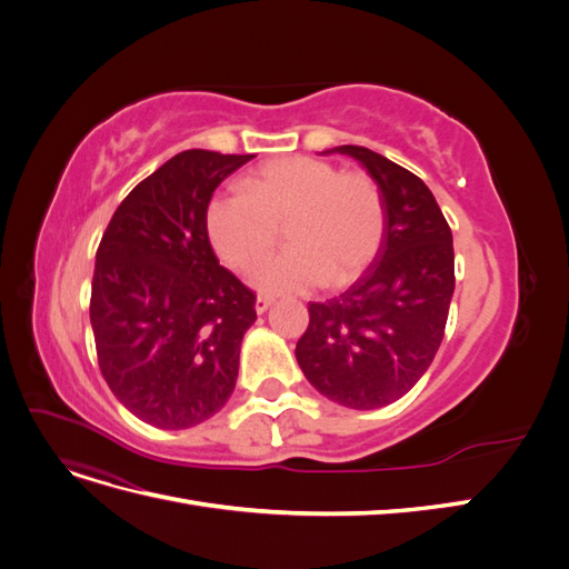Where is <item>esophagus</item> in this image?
<instances>
[{
    "label": "esophagus",
    "mask_w": 569,
    "mask_h": 569,
    "mask_svg": "<svg viewBox=\"0 0 569 569\" xmlns=\"http://www.w3.org/2000/svg\"><path fill=\"white\" fill-rule=\"evenodd\" d=\"M270 306H272V299H270V297L258 295V299H256V313H266Z\"/></svg>",
    "instance_id": "esophagus-1"
}]
</instances>
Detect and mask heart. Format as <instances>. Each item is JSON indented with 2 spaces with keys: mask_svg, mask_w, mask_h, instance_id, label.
Returning a JSON list of instances; mask_svg holds the SVG:
<instances>
[{
  "mask_svg": "<svg viewBox=\"0 0 569 569\" xmlns=\"http://www.w3.org/2000/svg\"><path fill=\"white\" fill-rule=\"evenodd\" d=\"M244 194H222L206 209V232L222 263L251 272L261 291H308L353 282L382 247L387 206L363 170H341L316 157L274 159L244 178Z\"/></svg>",
  "mask_w": 569,
  "mask_h": 569,
  "instance_id": "1",
  "label": "heart"
}]
</instances>
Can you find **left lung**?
<instances>
[{
    "instance_id": "8db88e82",
    "label": "left lung",
    "mask_w": 569,
    "mask_h": 569,
    "mask_svg": "<svg viewBox=\"0 0 569 569\" xmlns=\"http://www.w3.org/2000/svg\"><path fill=\"white\" fill-rule=\"evenodd\" d=\"M337 149L380 184L385 244L343 295L308 303L297 360L327 399L368 410L401 399L439 351L456 287L453 234L418 176L366 147Z\"/></svg>"
}]
</instances>
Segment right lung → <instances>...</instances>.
I'll return each mask as SVG.
<instances>
[{"label":"right lung","mask_w":569,"mask_h":569,"mask_svg":"<svg viewBox=\"0 0 569 569\" xmlns=\"http://www.w3.org/2000/svg\"><path fill=\"white\" fill-rule=\"evenodd\" d=\"M249 159L180 151L120 201L99 242L90 297L99 370L151 427H194L234 391L256 295L218 263L206 209Z\"/></svg>","instance_id":"obj_1"}]
</instances>
